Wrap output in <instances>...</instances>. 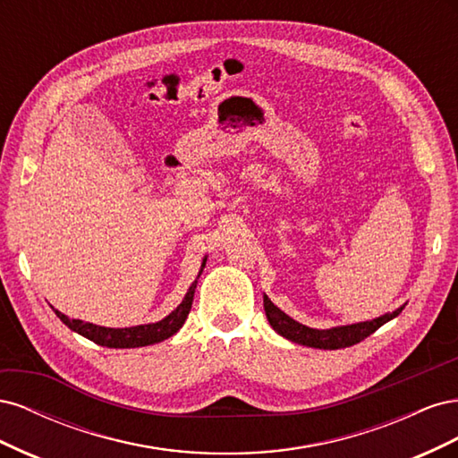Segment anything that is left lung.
<instances>
[{"label":"left lung","instance_id":"8db88e82","mask_svg":"<svg viewBox=\"0 0 458 458\" xmlns=\"http://www.w3.org/2000/svg\"><path fill=\"white\" fill-rule=\"evenodd\" d=\"M263 308H266V315L269 325L279 332L281 336L293 340L296 344L308 345V348H318V350H340V348H350L353 344H359L370 336L372 332H377L384 323L390 321V318L397 317L403 308L395 310L390 315H384L378 318H372V321L365 323H357V325H348V327H336V328H328V330H317L310 328L306 325H300L294 318H290L286 313H283L275 303L263 296Z\"/></svg>","mask_w":458,"mask_h":458}]
</instances>
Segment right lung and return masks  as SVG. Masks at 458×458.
Instances as JSON below:
<instances>
[{
  "label": "right lung",
  "mask_w": 458,
  "mask_h": 458,
  "mask_svg": "<svg viewBox=\"0 0 458 458\" xmlns=\"http://www.w3.org/2000/svg\"><path fill=\"white\" fill-rule=\"evenodd\" d=\"M206 266V261L202 263V269ZM200 269V273H202ZM199 273V276H200ZM195 288H197V281L191 284L189 293L185 294L183 301L179 303L177 310L172 311L168 317L162 318L158 323L152 325H140V327H131V328H105V327H97L91 323H84L78 321V318H68L66 315H63L61 311L55 310L57 317L61 321L78 335L86 336L88 340L105 345V348H143V345H150V344H158L165 338L174 336L175 332L183 327L185 318L191 311L192 306V298H195Z\"/></svg>",
  "instance_id": "obj_1"
}]
</instances>
